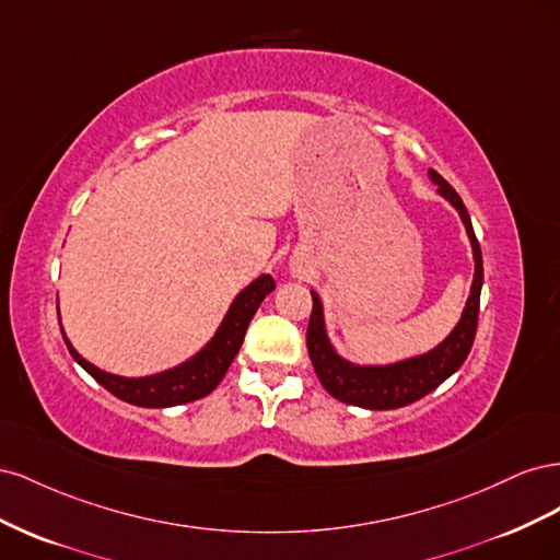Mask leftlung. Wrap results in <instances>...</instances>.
Wrapping results in <instances>:
<instances>
[{"label":"left lung","mask_w":560,"mask_h":560,"mask_svg":"<svg viewBox=\"0 0 560 560\" xmlns=\"http://www.w3.org/2000/svg\"><path fill=\"white\" fill-rule=\"evenodd\" d=\"M430 179L439 186L451 206L460 214L463 224L467 229L471 254H474V280L467 306L463 311L460 322L455 329L439 343L434 350L418 354V358L385 364V366H360L343 360L336 354L334 346L329 343V336L325 329V313H322V301L315 292L313 294V313L308 322V354L315 366V374L327 393L352 406H362L371 411H387L399 409V406L413 404L420 397L432 393L434 387L442 385L448 376H453L457 369L463 366L467 354L474 343V334L479 325V299H481V284H483V259L477 235L471 229V219L465 208L463 198L455 194L453 186L434 171H430Z\"/></svg>","instance_id":"1"}]
</instances>
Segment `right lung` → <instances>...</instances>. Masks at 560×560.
I'll return each mask as SVG.
<instances>
[{
	"label": "right lung",
	"mask_w": 560,
	"mask_h": 560,
	"mask_svg": "<svg viewBox=\"0 0 560 560\" xmlns=\"http://www.w3.org/2000/svg\"><path fill=\"white\" fill-rule=\"evenodd\" d=\"M273 290L276 280L270 276H259L254 282H249L245 290L235 296L226 317L222 319V325H219L217 334L206 348L194 354L191 360H186L184 364L161 371V374L154 376L126 378L107 374V371L93 366L89 360H83L70 343V338L65 336L62 327L60 331L72 358L86 369L100 385L109 389L114 397L135 406H144V409H165V406L196 401L212 393L219 381L224 378L235 354H238L254 313H257L261 301Z\"/></svg>",
	"instance_id": "right-lung-1"
}]
</instances>
